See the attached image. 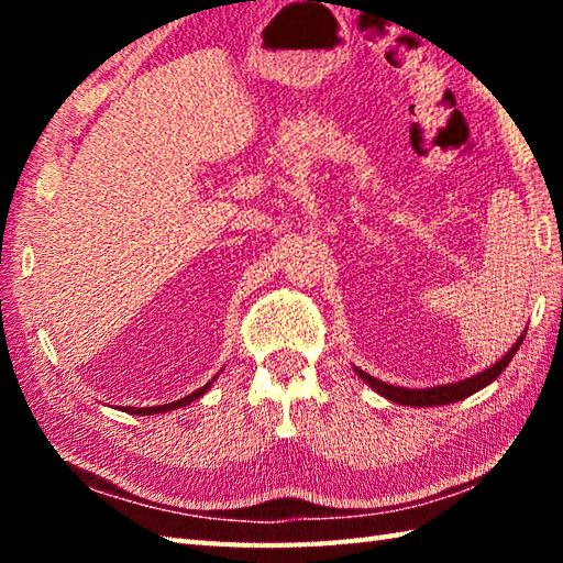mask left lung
<instances>
[{"mask_svg": "<svg viewBox=\"0 0 563 563\" xmlns=\"http://www.w3.org/2000/svg\"><path fill=\"white\" fill-rule=\"evenodd\" d=\"M523 335H527V332H523ZM523 335L517 340V345H514V347L507 352V355H504V357L497 362V365H492L489 369H484V373L474 375V377H470V379H460V383H454V385H440V387H430V389H407V387L387 385V383H383V379H377V377H373V375L362 373V369H357V367H355V373H357L362 379H365V383H367L369 387L377 389L379 395L387 397V399H393V402H397V405H407V407H437V405H450V402H456V399H464V397H470V395H474V393H479L482 387H487L489 383H494V379H497V377L504 373V367H507L509 362H511L514 352L519 350Z\"/></svg>", "mask_w": 563, "mask_h": 563, "instance_id": "left-lung-1", "label": "left lung"}]
</instances>
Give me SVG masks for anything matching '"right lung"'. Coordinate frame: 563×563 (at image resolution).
Instances as JSON below:
<instances>
[{
	"instance_id": "1",
	"label": "right lung",
	"mask_w": 563,
	"mask_h": 563,
	"mask_svg": "<svg viewBox=\"0 0 563 563\" xmlns=\"http://www.w3.org/2000/svg\"><path fill=\"white\" fill-rule=\"evenodd\" d=\"M211 383H213V379H211ZM211 383L203 385L201 389H196V393H190L188 397H180V399H176V402H168V405H161V407H129L126 412H131V415H158V412H170V409L186 407L188 402H194V399H198L201 395H206V389L211 387Z\"/></svg>"
}]
</instances>
